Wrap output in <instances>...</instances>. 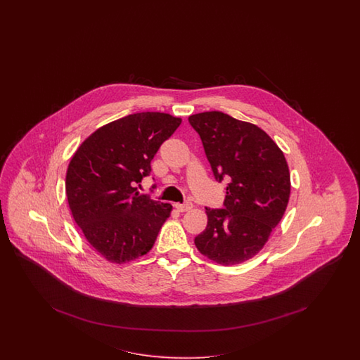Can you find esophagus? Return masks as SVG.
<instances>
[{
	"instance_id": "1",
	"label": "esophagus",
	"mask_w": 360,
	"mask_h": 360,
	"mask_svg": "<svg viewBox=\"0 0 360 360\" xmlns=\"http://www.w3.org/2000/svg\"><path fill=\"white\" fill-rule=\"evenodd\" d=\"M174 207L176 208V211L179 212H186V211H190L193 208V203L190 202H186V203H175Z\"/></svg>"
}]
</instances>
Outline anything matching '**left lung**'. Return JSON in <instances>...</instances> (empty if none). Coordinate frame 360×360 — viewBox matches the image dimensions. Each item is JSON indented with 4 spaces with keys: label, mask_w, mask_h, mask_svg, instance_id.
Listing matches in <instances>:
<instances>
[{
    "label": "left lung",
    "mask_w": 360,
    "mask_h": 360,
    "mask_svg": "<svg viewBox=\"0 0 360 360\" xmlns=\"http://www.w3.org/2000/svg\"><path fill=\"white\" fill-rule=\"evenodd\" d=\"M217 181L229 179L224 208H206L207 227L198 251L221 265L247 262L262 251L283 219L290 173L283 150L257 125L219 110L188 117Z\"/></svg>",
    "instance_id": "obj_1"
}]
</instances>
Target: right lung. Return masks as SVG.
Segmentation results:
<instances>
[{"label":"right lung","instance_id":"obj_1","mask_svg":"<svg viewBox=\"0 0 360 360\" xmlns=\"http://www.w3.org/2000/svg\"><path fill=\"white\" fill-rule=\"evenodd\" d=\"M181 122L169 113H133L96 129L72 155L65 174L68 206L107 262L146 255L170 217L172 205L141 195L134 185L152 172L153 157Z\"/></svg>","mask_w":360,"mask_h":360}]
</instances>
